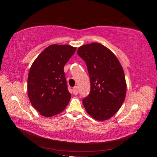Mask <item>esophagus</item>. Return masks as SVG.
<instances>
[{
	"label": "esophagus",
	"mask_w": 157,
	"mask_h": 157,
	"mask_svg": "<svg viewBox=\"0 0 157 157\" xmlns=\"http://www.w3.org/2000/svg\"><path fill=\"white\" fill-rule=\"evenodd\" d=\"M73 93L75 95H77L78 94V88L77 87V86H75V87L73 88Z\"/></svg>",
	"instance_id": "obj_1"
}]
</instances>
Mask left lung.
Returning a JSON list of instances; mask_svg holds the SVG:
<instances>
[{
  "label": "left lung",
  "instance_id": "8db88e82",
  "mask_svg": "<svg viewBox=\"0 0 157 157\" xmlns=\"http://www.w3.org/2000/svg\"><path fill=\"white\" fill-rule=\"evenodd\" d=\"M90 79V92L83 99L86 111L98 121L107 120L121 108L126 95L124 71L117 57L97 42L79 47Z\"/></svg>",
  "mask_w": 157,
  "mask_h": 157
}]
</instances>
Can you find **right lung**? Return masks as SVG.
Wrapping results in <instances>:
<instances>
[{
	"instance_id": "obj_1",
	"label": "right lung",
	"mask_w": 157,
	"mask_h": 157,
	"mask_svg": "<svg viewBox=\"0 0 157 157\" xmlns=\"http://www.w3.org/2000/svg\"><path fill=\"white\" fill-rule=\"evenodd\" d=\"M75 50L67 44L50 45L32 63L28 78V94L41 115L55 116L67 106L71 94L63 69Z\"/></svg>"
}]
</instances>
